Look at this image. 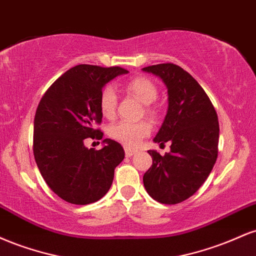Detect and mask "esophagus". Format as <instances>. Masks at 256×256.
I'll list each match as a JSON object with an SVG mask.
<instances>
[{"label":"esophagus","mask_w":256,"mask_h":256,"mask_svg":"<svg viewBox=\"0 0 256 256\" xmlns=\"http://www.w3.org/2000/svg\"><path fill=\"white\" fill-rule=\"evenodd\" d=\"M137 150H134V149H131V148H125V155L128 158H131L134 156V154H136Z\"/></svg>","instance_id":"34e87169"}]
</instances>
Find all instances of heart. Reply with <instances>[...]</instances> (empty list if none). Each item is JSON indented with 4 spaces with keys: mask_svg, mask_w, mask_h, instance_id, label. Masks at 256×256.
<instances>
[{
    "mask_svg": "<svg viewBox=\"0 0 256 256\" xmlns=\"http://www.w3.org/2000/svg\"><path fill=\"white\" fill-rule=\"evenodd\" d=\"M125 90L134 95L144 104V110L149 116H154L155 110L150 104L158 98V89L150 79L136 77L125 84ZM116 94L113 88L106 86L100 94V110L102 116L107 119L114 118L116 110ZM152 132L150 122H119L110 128V136L126 146H136L143 138L148 137Z\"/></svg>",
    "mask_w": 256,
    "mask_h": 256,
    "instance_id": "b5f03b06",
    "label": "heart"
}]
</instances>
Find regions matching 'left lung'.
I'll list each match as a JSON object with an SVG mask.
<instances>
[{"mask_svg": "<svg viewBox=\"0 0 256 256\" xmlns=\"http://www.w3.org/2000/svg\"><path fill=\"white\" fill-rule=\"evenodd\" d=\"M143 71L158 76L167 88L168 110L154 142L171 143L165 155L148 150L152 165L143 184L155 201L176 204L192 196L212 172L218 158V116L201 85L182 67L158 64Z\"/></svg>", "mask_w": 256, "mask_h": 256, "instance_id": "1", "label": "left lung"}]
</instances>
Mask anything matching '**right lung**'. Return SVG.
Masks as SVG:
<instances>
[{"instance_id": "add662e5", "label": "right lung", "mask_w": 256, "mask_h": 256, "mask_svg": "<svg viewBox=\"0 0 256 256\" xmlns=\"http://www.w3.org/2000/svg\"><path fill=\"white\" fill-rule=\"evenodd\" d=\"M122 67L78 64L50 85L38 104L34 122V155L40 174L58 198L73 204L102 198L113 183L125 152L106 138L100 150L85 138L102 140L100 94L108 82L126 74Z\"/></svg>"}]
</instances>
